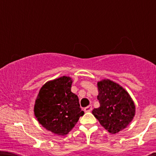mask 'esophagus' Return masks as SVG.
<instances>
[{
	"instance_id": "1",
	"label": "esophagus",
	"mask_w": 156,
	"mask_h": 156,
	"mask_svg": "<svg viewBox=\"0 0 156 156\" xmlns=\"http://www.w3.org/2000/svg\"><path fill=\"white\" fill-rule=\"evenodd\" d=\"M92 110V106L91 105H89L86 108H84V112H90Z\"/></svg>"
}]
</instances>
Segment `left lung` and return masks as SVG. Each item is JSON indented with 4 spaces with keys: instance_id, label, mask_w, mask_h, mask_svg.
Masks as SVG:
<instances>
[{
    "instance_id": "1",
    "label": "left lung",
    "mask_w": 156,
    "mask_h": 156,
    "mask_svg": "<svg viewBox=\"0 0 156 156\" xmlns=\"http://www.w3.org/2000/svg\"><path fill=\"white\" fill-rule=\"evenodd\" d=\"M100 107L92 114L109 133H116L129 124L135 115V105L129 94L116 83L103 80L98 83Z\"/></svg>"
}]
</instances>
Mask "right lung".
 Here are the masks:
<instances>
[{"label": "right lung", "instance_id": "right-lung-1", "mask_svg": "<svg viewBox=\"0 0 156 156\" xmlns=\"http://www.w3.org/2000/svg\"><path fill=\"white\" fill-rule=\"evenodd\" d=\"M71 78L62 76L46 83L40 90L34 105L38 122L55 134H67L84 112L77 95L71 91Z\"/></svg>", "mask_w": 156, "mask_h": 156}]
</instances>
